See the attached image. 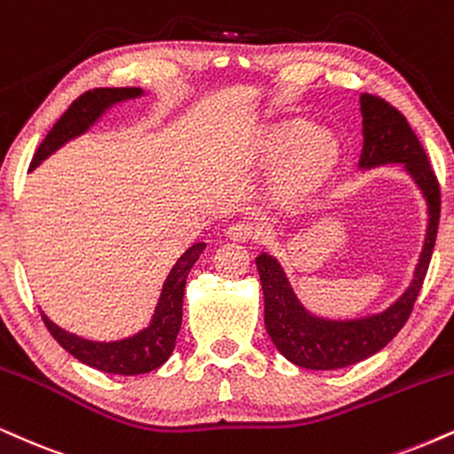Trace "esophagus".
<instances>
[{
	"label": "esophagus",
	"instance_id": "1",
	"mask_svg": "<svg viewBox=\"0 0 454 454\" xmlns=\"http://www.w3.org/2000/svg\"><path fill=\"white\" fill-rule=\"evenodd\" d=\"M226 234L231 239H234V241H251V239H255L260 234V228L255 226V223L251 222H234L228 226Z\"/></svg>",
	"mask_w": 454,
	"mask_h": 454
}]
</instances>
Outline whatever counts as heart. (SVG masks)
Segmentation results:
<instances>
[{
	"mask_svg": "<svg viewBox=\"0 0 454 454\" xmlns=\"http://www.w3.org/2000/svg\"><path fill=\"white\" fill-rule=\"evenodd\" d=\"M260 154L269 162L287 158L277 179V196L292 205L325 182L338 160V144L325 130H310L307 122L289 120L266 135Z\"/></svg>",
	"mask_w": 454,
	"mask_h": 454,
	"instance_id": "1",
	"label": "heart"
}]
</instances>
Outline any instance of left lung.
<instances>
[{"mask_svg": "<svg viewBox=\"0 0 454 454\" xmlns=\"http://www.w3.org/2000/svg\"><path fill=\"white\" fill-rule=\"evenodd\" d=\"M364 152L359 167L370 168L385 162H402L420 185L429 203V226L412 286L385 313L355 321H325L309 315L294 296L279 262L262 254L255 258L264 289L266 332L283 357L309 370H338L362 362L389 345L411 317L417 302L440 223V184L423 145L408 120L383 97L362 95Z\"/></svg>", "mask_w": 454, "mask_h": 454, "instance_id": "1", "label": "left lung"}]
</instances>
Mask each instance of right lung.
Masks as SVG:
<instances>
[{"label": "right lung", "instance_id": "right-lung-1", "mask_svg": "<svg viewBox=\"0 0 454 454\" xmlns=\"http://www.w3.org/2000/svg\"><path fill=\"white\" fill-rule=\"evenodd\" d=\"M139 95L141 89L86 90L84 95H80L78 99L71 103L67 112L57 120V124H54L51 130H48L46 139H43L40 147H37L34 160H31V168H35L43 158H48L54 150H59L65 141L84 133V130L101 116L103 109H107L118 101L133 99V97ZM203 249L205 243H194L192 247L177 260V264L173 266L171 272H168L165 286H162V294L160 300H158L156 313L152 317V324L147 325L144 332H139V334L116 342H92L61 330V327L52 324V321L42 313L43 325L48 327V332H51L54 340H57L65 351H69L78 362L90 365V368L101 370V372L124 376L152 372V370L160 368V365L168 359V355L173 353L175 338H177L179 327H182L185 279H188V272L194 266V262L199 260V255L203 254Z\"/></svg>", "mask_w": 454, "mask_h": 454}]
</instances>
